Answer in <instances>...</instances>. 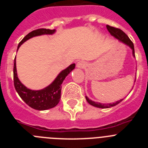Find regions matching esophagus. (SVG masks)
I'll list each match as a JSON object with an SVG mask.
<instances>
[{
    "instance_id": "esophagus-1",
    "label": "esophagus",
    "mask_w": 148,
    "mask_h": 148,
    "mask_svg": "<svg viewBox=\"0 0 148 148\" xmlns=\"http://www.w3.org/2000/svg\"><path fill=\"white\" fill-rule=\"evenodd\" d=\"M76 66L78 68H80V69H84V68L86 67V63L83 61H78V62L77 63Z\"/></svg>"
}]
</instances>
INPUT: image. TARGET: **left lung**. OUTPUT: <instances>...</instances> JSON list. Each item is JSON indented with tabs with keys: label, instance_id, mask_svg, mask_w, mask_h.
<instances>
[{
	"label": "left lung",
	"instance_id": "1",
	"mask_svg": "<svg viewBox=\"0 0 148 148\" xmlns=\"http://www.w3.org/2000/svg\"><path fill=\"white\" fill-rule=\"evenodd\" d=\"M107 29L109 31V32L110 33L111 35L114 36L116 38H117L118 40H119L120 41H121L122 43L125 44L126 45L129 46L130 48L133 50V56L135 57V51H134V46H133V43L132 42L131 40L129 38L127 35L123 32L122 30H121L120 29L116 28V27H110L109 25H107ZM136 82V80H135ZM86 100H87V102L89 103L91 105L94 106L95 108H111V107H113V106H116V104H118L119 103H120L123 99H121L119 101H117L116 102L112 103V104H101V103L99 102H95L93 101L90 100V99H88V97L85 96Z\"/></svg>",
	"mask_w": 148,
	"mask_h": 148
}]
</instances>
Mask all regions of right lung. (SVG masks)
I'll return each mask as SVG.
<instances>
[{
  "mask_svg": "<svg viewBox=\"0 0 148 148\" xmlns=\"http://www.w3.org/2000/svg\"><path fill=\"white\" fill-rule=\"evenodd\" d=\"M56 32V29H38L27 34L22 39L18 46V49L20 47L23 43L26 40L35 36L41 35H52ZM75 64L71 65L62 70L56 77L54 82L50 84L48 87L40 90H32L28 89L23 85L18 79L16 70V61H14V68H13V78H14V86L19 96L23 100V101L29 107L38 110H46L56 107L61 99V84L65 79L66 76L73 69H75Z\"/></svg>",
  "mask_w": 148,
  "mask_h": 148,
  "instance_id": "right-lung-1",
  "label": "right lung"
}]
</instances>
